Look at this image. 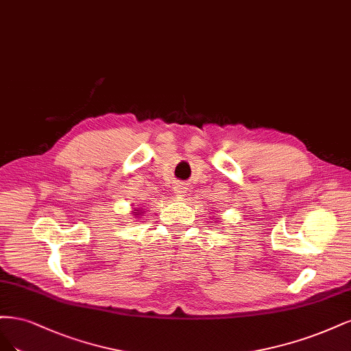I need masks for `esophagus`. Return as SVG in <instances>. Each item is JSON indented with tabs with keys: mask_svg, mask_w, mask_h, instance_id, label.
I'll use <instances>...</instances> for the list:
<instances>
[{
	"mask_svg": "<svg viewBox=\"0 0 351 351\" xmlns=\"http://www.w3.org/2000/svg\"><path fill=\"white\" fill-rule=\"evenodd\" d=\"M173 191H175V195H178V197H185L186 195V186H184L182 184H175Z\"/></svg>",
	"mask_w": 351,
	"mask_h": 351,
	"instance_id": "esophagus-1",
	"label": "esophagus"
}]
</instances>
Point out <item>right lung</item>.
<instances>
[{
    "instance_id": "1",
    "label": "right lung",
    "mask_w": 351,
    "mask_h": 351,
    "mask_svg": "<svg viewBox=\"0 0 351 351\" xmlns=\"http://www.w3.org/2000/svg\"><path fill=\"white\" fill-rule=\"evenodd\" d=\"M132 214H134V216H140V214H141V213H140L138 210H134V211H132Z\"/></svg>"
}]
</instances>
